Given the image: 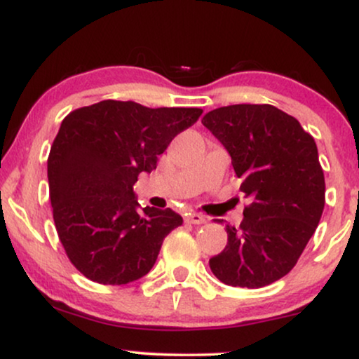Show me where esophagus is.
I'll list each match as a JSON object with an SVG mask.
<instances>
[{"instance_id": "esophagus-1", "label": "esophagus", "mask_w": 359, "mask_h": 359, "mask_svg": "<svg viewBox=\"0 0 359 359\" xmlns=\"http://www.w3.org/2000/svg\"><path fill=\"white\" fill-rule=\"evenodd\" d=\"M207 219H205V217H202V215L198 213H189L185 215V223H190V224H203Z\"/></svg>"}]
</instances>
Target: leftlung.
<instances>
[{
	"instance_id": "left-lung-1",
	"label": "left lung",
	"mask_w": 359,
	"mask_h": 359,
	"mask_svg": "<svg viewBox=\"0 0 359 359\" xmlns=\"http://www.w3.org/2000/svg\"><path fill=\"white\" fill-rule=\"evenodd\" d=\"M202 123L229 152L251 202L240 228L226 224L228 243L210 269L233 287H264L292 271L322 218L317 144L297 119L272 104H229Z\"/></svg>"
}]
</instances>
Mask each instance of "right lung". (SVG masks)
Instances as JSON below:
<instances>
[{"label": "right lung", "mask_w": 359, "mask_h": 359, "mask_svg": "<svg viewBox=\"0 0 359 359\" xmlns=\"http://www.w3.org/2000/svg\"><path fill=\"white\" fill-rule=\"evenodd\" d=\"M202 113L103 100L64 118L47 159L52 215L67 256L87 279L123 285L152 269L164 238L184 219L170 208L137 212L133 185Z\"/></svg>", "instance_id": "obj_1"}]
</instances>
